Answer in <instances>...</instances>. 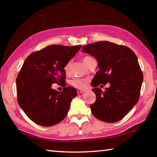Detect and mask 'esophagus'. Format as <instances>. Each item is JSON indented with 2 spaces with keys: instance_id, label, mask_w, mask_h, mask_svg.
<instances>
[{
  "instance_id": "1",
  "label": "esophagus",
  "mask_w": 157,
  "mask_h": 157,
  "mask_svg": "<svg viewBox=\"0 0 157 157\" xmlns=\"http://www.w3.org/2000/svg\"><path fill=\"white\" fill-rule=\"evenodd\" d=\"M77 92H78V94H82V93H83L84 92H85V90H77Z\"/></svg>"
}]
</instances>
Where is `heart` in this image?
<instances>
[{"label":"heart","mask_w":157,"mask_h":157,"mask_svg":"<svg viewBox=\"0 0 157 157\" xmlns=\"http://www.w3.org/2000/svg\"><path fill=\"white\" fill-rule=\"evenodd\" d=\"M91 58L89 56H86L83 58V61L84 63H86V60L88 59ZM70 71V63H67V65L65 66V71L66 72H68ZM86 79H83V78H73L70 80V85L71 86H74L75 88H78V89H83L86 86Z\"/></svg>","instance_id":"heart-1"}]
</instances>
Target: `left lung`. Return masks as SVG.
Returning <instances> with one entry per match:
<instances>
[{
    "instance_id": "1",
    "label": "left lung",
    "mask_w": 157,
    "mask_h": 157,
    "mask_svg": "<svg viewBox=\"0 0 157 157\" xmlns=\"http://www.w3.org/2000/svg\"><path fill=\"white\" fill-rule=\"evenodd\" d=\"M82 51L94 56L99 68L91 83L97 97L90 106L92 114L106 123L121 121L140 97L143 75L136 55L127 46L106 41L84 46ZM108 82L105 92L97 87Z\"/></svg>"
}]
</instances>
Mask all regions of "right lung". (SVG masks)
I'll list each match as a JSON object with an SVG mask.
<instances>
[{"mask_svg": "<svg viewBox=\"0 0 157 157\" xmlns=\"http://www.w3.org/2000/svg\"><path fill=\"white\" fill-rule=\"evenodd\" d=\"M81 45H51L32 53L19 72L16 86L18 104L30 120L39 125L52 126L67 116L75 88L66 86L65 66ZM56 83L64 86L59 93L51 87Z\"/></svg>", "mask_w": 157, "mask_h": 157, "instance_id": "1", "label": "right lung"}]
</instances>
